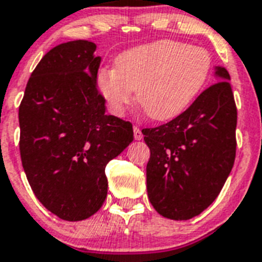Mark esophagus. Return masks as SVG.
I'll use <instances>...</instances> for the list:
<instances>
[{"mask_svg": "<svg viewBox=\"0 0 262 262\" xmlns=\"http://www.w3.org/2000/svg\"><path fill=\"white\" fill-rule=\"evenodd\" d=\"M134 138H135L136 140L143 139V134H142V131H140L139 127H134Z\"/></svg>", "mask_w": 262, "mask_h": 262, "instance_id": "1", "label": "esophagus"}]
</instances>
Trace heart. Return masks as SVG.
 Wrapping results in <instances>:
<instances>
[{
    "label": "heart",
    "instance_id": "obj_1",
    "mask_svg": "<svg viewBox=\"0 0 262 262\" xmlns=\"http://www.w3.org/2000/svg\"><path fill=\"white\" fill-rule=\"evenodd\" d=\"M210 53L181 41L138 45L115 58V69L97 73L99 92L116 115L131 104L134 91L152 120L166 122L182 114L204 88L211 72Z\"/></svg>",
    "mask_w": 262,
    "mask_h": 262
}]
</instances>
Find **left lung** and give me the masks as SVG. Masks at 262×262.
Returning a JSON list of instances; mask_svg holds the SVG:
<instances>
[{
	"label": "left lung",
	"mask_w": 262,
	"mask_h": 262,
	"mask_svg": "<svg viewBox=\"0 0 262 262\" xmlns=\"http://www.w3.org/2000/svg\"><path fill=\"white\" fill-rule=\"evenodd\" d=\"M220 81L185 112L155 128H144L150 148L147 194L158 213L185 221L210 206L232 171L237 108L229 72L215 67Z\"/></svg>",
	"instance_id": "8db88e82"
}]
</instances>
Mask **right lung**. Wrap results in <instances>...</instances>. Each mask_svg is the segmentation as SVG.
I'll use <instances>...</instances> for the list:
<instances>
[{"instance_id": "right-lung-1", "label": "right lung", "mask_w": 262, "mask_h": 262, "mask_svg": "<svg viewBox=\"0 0 262 262\" xmlns=\"http://www.w3.org/2000/svg\"><path fill=\"white\" fill-rule=\"evenodd\" d=\"M87 40L64 42L34 68L19 104V154L34 195L66 221L94 215L107 198L105 166L134 140L133 124L105 114L101 58Z\"/></svg>"}]
</instances>
